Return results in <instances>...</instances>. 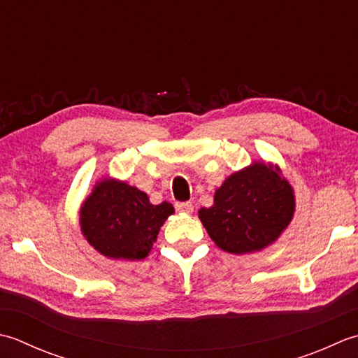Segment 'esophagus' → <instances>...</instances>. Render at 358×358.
I'll return each instance as SVG.
<instances>
[{"instance_id": "obj_1", "label": "esophagus", "mask_w": 358, "mask_h": 358, "mask_svg": "<svg viewBox=\"0 0 358 358\" xmlns=\"http://www.w3.org/2000/svg\"><path fill=\"white\" fill-rule=\"evenodd\" d=\"M176 210L180 213H192L193 211V203L192 202H176Z\"/></svg>"}]
</instances>
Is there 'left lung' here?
Listing matches in <instances>:
<instances>
[{
  "label": "left lung",
  "instance_id": "left-lung-1",
  "mask_svg": "<svg viewBox=\"0 0 358 358\" xmlns=\"http://www.w3.org/2000/svg\"><path fill=\"white\" fill-rule=\"evenodd\" d=\"M294 213V189L281 170L253 162L224 180L213 206L199 210V220L220 249L244 255L273 244Z\"/></svg>",
  "mask_w": 358,
  "mask_h": 358
}]
</instances>
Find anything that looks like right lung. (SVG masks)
Masks as SVG:
<instances>
[{"label": "right lung", "instance_id": "obj_1", "mask_svg": "<svg viewBox=\"0 0 358 358\" xmlns=\"http://www.w3.org/2000/svg\"><path fill=\"white\" fill-rule=\"evenodd\" d=\"M170 202L152 206L147 193L127 182L105 178L94 185L80 208V227L94 249L113 259H143L156 243Z\"/></svg>", "mask_w": 358, "mask_h": 358}]
</instances>
